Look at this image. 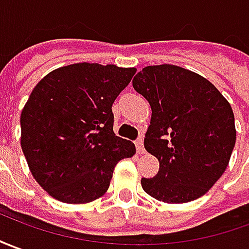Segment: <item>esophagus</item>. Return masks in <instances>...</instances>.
<instances>
[{
    "mask_svg": "<svg viewBox=\"0 0 249 249\" xmlns=\"http://www.w3.org/2000/svg\"><path fill=\"white\" fill-rule=\"evenodd\" d=\"M135 146H137V152H138V153H145V147H143V140H142V137H140V138L135 141Z\"/></svg>",
    "mask_w": 249,
    "mask_h": 249,
    "instance_id": "34e87169",
    "label": "esophagus"
}]
</instances>
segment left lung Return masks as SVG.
<instances>
[{
	"instance_id": "8db88e82",
	"label": "left lung",
	"mask_w": 249,
	"mask_h": 249,
	"mask_svg": "<svg viewBox=\"0 0 249 249\" xmlns=\"http://www.w3.org/2000/svg\"><path fill=\"white\" fill-rule=\"evenodd\" d=\"M152 108L145 149L160 162L145 193L165 203L200 198L222 176L236 143L231 104L210 81L175 65L146 66L133 78Z\"/></svg>"
}]
</instances>
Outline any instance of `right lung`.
Masks as SVG:
<instances>
[{"mask_svg": "<svg viewBox=\"0 0 249 249\" xmlns=\"http://www.w3.org/2000/svg\"><path fill=\"white\" fill-rule=\"evenodd\" d=\"M134 68L74 63L39 81L21 111V149L35 180L55 199L88 203L106 194L115 165L135 153L114 133L112 104Z\"/></svg>", "mask_w": 249, "mask_h": 249, "instance_id": "1", "label": "right lung"}]
</instances>
